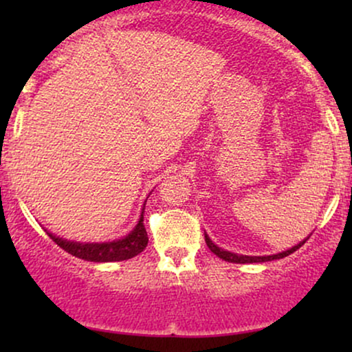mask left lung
Masks as SVG:
<instances>
[{"label":"left lung","instance_id":"1","mask_svg":"<svg viewBox=\"0 0 352 352\" xmlns=\"http://www.w3.org/2000/svg\"><path fill=\"white\" fill-rule=\"evenodd\" d=\"M306 240H308V238H305V240L300 241L298 245H294L293 248L286 250V252H281V253H276V254H266V256H248V254H238V253H232V252H227V250L220 248V246H217L215 243H213V241L210 240V236L207 235V233H205V241H207L208 248L212 250V252L215 253L218 258L228 261V263H263V261L280 260V258L288 256V254L296 252L298 248H301V246L306 243Z\"/></svg>","mask_w":352,"mask_h":352}]
</instances>
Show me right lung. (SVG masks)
Wrapping results in <instances>:
<instances>
[{
	"label": "right lung",
	"instance_id": "right-lung-1",
	"mask_svg": "<svg viewBox=\"0 0 352 352\" xmlns=\"http://www.w3.org/2000/svg\"><path fill=\"white\" fill-rule=\"evenodd\" d=\"M144 210H145V204L135 227L132 228L127 235L122 238H117V240L100 241V243H86V241H74V240H66V238L56 236L54 233L47 232V230L46 233L56 245L64 250V252L71 253L72 256L80 258V260L94 261V263H109V261L131 260V258H134L139 253H142L145 246L148 243L147 232H145V227H144Z\"/></svg>",
	"mask_w": 352,
	"mask_h": 352
}]
</instances>
